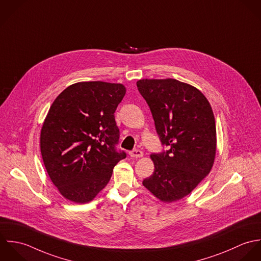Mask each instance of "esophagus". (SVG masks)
<instances>
[{
	"instance_id": "esophagus-1",
	"label": "esophagus",
	"mask_w": 261,
	"mask_h": 261,
	"mask_svg": "<svg viewBox=\"0 0 261 261\" xmlns=\"http://www.w3.org/2000/svg\"><path fill=\"white\" fill-rule=\"evenodd\" d=\"M130 156L133 157V158H140V157L143 156V152L141 150L134 149L130 152Z\"/></svg>"
}]
</instances>
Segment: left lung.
<instances>
[{"mask_svg":"<svg viewBox=\"0 0 261 261\" xmlns=\"http://www.w3.org/2000/svg\"><path fill=\"white\" fill-rule=\"evenodd\" d=\"M157 134L168 150L150 155L154 172L142 184L163 203L190 195L213 167L217 134L212 107L197 88L174 79L140 80Z\"/></svg>","mask_w":261,"mask_h":261,"instance_id":"obj_1","label":"left lung"}]
</instances>
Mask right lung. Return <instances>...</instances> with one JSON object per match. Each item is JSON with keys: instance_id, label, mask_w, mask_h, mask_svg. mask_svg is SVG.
Returning a JSON list of instances; mask_svg holds the SVG:
<instances>
[{"instance_id": "1", "label": "right lung", "mask_w": 261, "mask_h": 261, "mask_svg": "<svg viewBox=\"0 0 261 261\" xmlns=\"http://www.w3.org/2000/svg\"><path fill=\"white\" fill-rule=\"evenodd\" d=\"M126 94L122 84L81 82L54 100L40 133L46 171L68 201H93L108 185L113 168L126 157L117 151L114 113Z\"/></svg>"}]
</instances>
